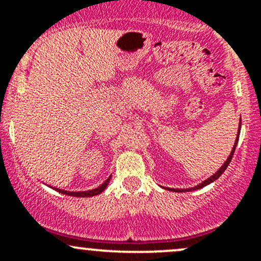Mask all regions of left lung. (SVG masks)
Wrapping results in <instances>:
<instances>
[{
  "label": "left lung",
  "instance_id": "left-lung-1",
  "mask_svg": "<svg viewBox=\"0 0 261 261\" xmlns=\"http://www.w3.org/2000/svg\"><path fill=\"white\" fill-rule=\"evenodd\" d=\"M238 131H239V134H240V128H239ZM239 134H238V138H236L235 145H233L232 150H231V154L228 155L227 160H226V162L223 163V165H222V167H221L220 169H218L217 172L215 173V174L211 175V177H210L208 179H206V180H204V181H202L201 184H198V186L193 187V188H187V189H174V188H168V187H164V189H168V191H172V192H191V191H196V189H201V188H203V187H206L207 184L212 183V181H215L216 179H218V177H221V174H222V173L225 172V170H226V168H227V167H228V164H230L231 159H232V156H233V152H235L236 145H238V141H239Z\"/></svg>",
  "mask_w": 261,
  "mask_h": 261
}]
</instances>
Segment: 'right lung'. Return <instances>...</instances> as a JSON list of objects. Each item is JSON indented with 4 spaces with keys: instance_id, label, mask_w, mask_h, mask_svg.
<instances>
[{
    "instance_id": "obj_1",
    "label": "right lung",
    "mask_w": 261,
    "mask_h": 261,
    "mask_svg": "<svg viewBox=\"0 0 261 261\" xmlns=\"http://www.w3.org/2000/svg\"><path fill=\"white\" fill-rule=\"evenodd\" d=\"M110 179H111V175H110L109 178H107L106 180L103 181V183L101 184L99 187H97V188L94 189H91V191H84V192H69V191H63V189H58V188H54L55 191H58L59 193H63V194H68V196H72V197H93V196H97V194L102 193V192L106 189V187L109 186L110 183Z\"/></svg>"
}]
</instances>
